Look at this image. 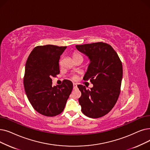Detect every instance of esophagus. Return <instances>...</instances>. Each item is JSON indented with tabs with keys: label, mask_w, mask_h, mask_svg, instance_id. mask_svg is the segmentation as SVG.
Instances as JSON below:
<instances>
[{
	"label": "esophagus",
	"mask_w": 150,
	"mask_h": 150,
	"mask_svg": "<svg viewBox=\"0 0 150 150\" xmlns=\"http://www.w3.org/2000/svg\"><path fill=\"white\" fill-rule=\"evenodd\" d=\"M73 87H74V89H76V88H77V85H76V84L74 83V84H73Z\"/></svg>",
	"instance_id": "obj_1"
}]
</instances>
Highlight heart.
Returning a JSON list of instances; mask_svg holds the SVG:
<instances>
[{"mask_svg":"<svg viewBox=\"0 0 150 150\" xmlns=\"http://www.w3.org/2000/svg\"><path fill=\"white\" fill-rule=\"evenodd\" d=\"M75 57H82L81 55L78 53H74L73 54V58H75Z\"/></svg>","mask_w":150,"mask_h":150,"instance_id":"1","label":"heart"}]
</instances>
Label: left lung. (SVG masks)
I'll return each mask as SVG.
<instances>
[{
    "instance_id": "1",
    "label": "left lung",
    "mask_w": 150,
    "mask_h": 150,
    "mask_svg": "<svg viewBox=\"0 0 150 150\" xmlns=\"http://www.w3.org/2000/svg\"><path fill=\"white\" fill-rule=\"evenodd\" d=\"M76 48L90 60L83 80H90L93 84L89 89L78 85L81 93L79 99L81 112L89 118H100L111 111L118 100L122 78V62L111 45L105 43L76 45Z\"/></svg>"
}]
</instances>
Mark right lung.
<instances>
[{"mask_svg": "<svg viewBox=\"0 0 150 150\" xmlns=\"http://www.w3.org/2000/svg\"><path fill=\"white\" fill-rule=\"evenodd\" d=\"M66 48L53 45L37 46L25 64V94L33 108L44 116L61 113L73 89V83L68 80H64L59 86H52L51 78L59 74V61Z\"/></svg>", "mask_w": 150, "mask_h": 150, "instance_id": "1", "label": "right lung"}]
</instances>
